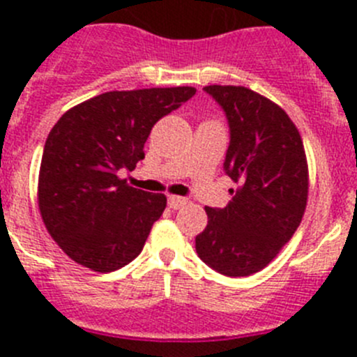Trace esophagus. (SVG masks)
I'll return each mask as SVG.
<instances>
[{
    "label": "esophagus",
    "instance_id": "1",
    "mask_svg": "<svg viewBox=\"0 0 357 357\" xmlns=\"http://www.w3.org/2000/svg\"><path fill=\"white\" fill-rule=\"evenodd\" d=\"M185 204H188V200H185L184 197H169L168 198L169 209H181V207H184Z\"/></svg>",
    "mask_w": 357,
    "mask_h": 357
}]
</instances>
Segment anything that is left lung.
Listing matches in <instances>:
<instances>
[{
	"instance_id": "left-lung-1",
	"label": "left lung",
	"mask_w": 357,
	"mask_h": 357,
	"mask_svg": "<svg viewBox=\"0 0 357 357\" xmlns=\"http://www.w3.org/2000/svg\"><path fill=\"white\" fill-rule=\"evenodd\" d=\"M229 119L227 175L238 184L223 209L206 207L197 254L227 277H247L272 263L298 229L309 173L295 123L272 100L241 85H207Z\"/></svg>"
}]
</instances>
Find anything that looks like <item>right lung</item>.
I'll return each instance as SVG.
<instances>
[{
  "label": "right lung",
  "mask_w": 357,
  "mask_h": 357,
  "mask_svg": "<svg viewBox=\"0 0 357 357\" xmlns=\"http://www.w3.org/2000/svg\"><path fill=\"white\" fill-rule=\"evenodd\" d=\"M195 93V87L110 91L55 123L44 144L37 198L50 236L75 263L107 273L141 254L166 197L130 188L118 173L144 159L151 127Z\"/></svg>",
  "instance_id": "right-lung-1"
}]
</instances>
